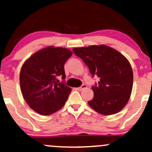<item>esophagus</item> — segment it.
Here are the masks:
<instances>
[{
	"mask_svg": "<svg viewBox=\"0 0 152 152\" xmlns=\"http://www.w3.org/2000/svg\"><path fill=\"white\" fill-rule=\"evenodd\" d=\"M86 87H87V86H86V84H83V85L81 86L80 87H78L76 88H77V90H78V91H82L83 89H84V88H86Z\"/></svg>",
	"mask_w": 152,
	"mask_h": 152,
	"instance_id": "esophagus-1",
	"label": "esophagus"
}]
</instances>
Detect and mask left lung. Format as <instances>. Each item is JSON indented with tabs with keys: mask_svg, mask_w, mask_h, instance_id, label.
Here are the masks:
<instances>
[{
	"mask_svg": "<svg viewBox=\"0 0 152 152\" xmlns=\"http://www.w3.org/2000/svg\"><path fill=\"white\" fill-rule=\"evenodd\" d=\"M92 76L100 80L92 87L94 98L88 101L100 115H112L121 111L129 101L133 88V73L128 59L117 50L105 45L74 48Z\"/></svg>",
	"mask_w": 152,
	"mask_h": 152,
	"instance_id": "1",
	"label": "left lung"
}]
</instances>
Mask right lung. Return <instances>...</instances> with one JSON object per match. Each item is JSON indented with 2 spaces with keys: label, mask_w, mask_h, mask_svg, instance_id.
Masks as SVG:
<instances>
[{
  "label": "right lung",
  "mask_w": 152,
  "mask_h": 152,
  "mask_svg": "<svg viewBox=\"0 0 152 152\" xmlns=\"http://www.w3.org/2000/svg\"><path fill=\"white\" fill-rule=\"evenodd\" d=\"M72 54L68 49L48 46L34 53L23 64L19 75L21 94L37 113L50 115L64 107L71 88L57 78H66L64 65Z\"/></svg>",
  "instance_id": "1"
}]
</instances>
